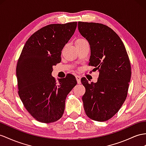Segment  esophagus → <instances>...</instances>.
I'll return each instance as SVG.
<instances>
[{
  "mask_svg": "<svg viewBox=\"0 0 146 146\" xmlns=\"http://www.w3.org/2000/svg\"><path fill=\"white\" fill-rule=\"evenodd\" d=\"M76 79L78 84H80L81 83V76H79V75H76Z\"/></svg>",
  "mask_w": 146,
  "mask_h": 146,
  "instance_id": "esophagus-1",
  "label": "esophagus"
}]
</instances>
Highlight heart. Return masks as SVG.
<instances>
[{
  "label": "heart",
  "mask_w": 146,
  "mask_h": 146,
  "mask_svg": "<svg viewBox=\"0 0 146 146\" xmlns=\"http://www.w3.org/2000/svg\"><path fill=\"white\" fill-rule=\"evenodd\" d=\"M86 40L84 39L83 38H78L75 40V45H78V44H80L81 43H82L84 41H85Z\"/></svg>",
  "instance_id": "b5f03b06"
}]
</instances>
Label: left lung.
Instances as JSON below:
<instances>
[{"mask_svg":"<svg viewBox=\"0 0 146 146\" xmlns=\"http://www.w3.org/2000/svg\"><path fill=\"white\" fill-rule=\"evenodd\" d=\"M78 26L90 45L89 65L99 72L97 83L81 80L86 88L82 97L84 111L93 120L105 121L117 113L127 97L131 75L129 59L120 37L109 27L81 21Z\"/></svg>","mask_w":146,"mask_h":146,"instance_id":"1","label":"left lung"}]
</instances>
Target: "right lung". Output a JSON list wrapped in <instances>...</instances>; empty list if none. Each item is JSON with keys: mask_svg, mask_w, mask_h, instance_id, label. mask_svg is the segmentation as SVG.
Masks as SVG:
<instances>
[{"mask_svg": "<svg viewBox=\"0 0 146 146\" xmlns=\"http://www.w3.org/2000/svg\"><path fill=\"white\" fill-rule=\"evenodd\" d=\"M76 26L77 22H72L40 28L26 42L18 58V94L37 121L49 123L58 120L64 112L67 95L77 84L72 74L58 82L52 76V67L61 62L62 50Z\"/></svg>", "mask_w": 146, "mask_h": 146, "instance_id": "obj_1", "label": "right lung"}]
</instances>
